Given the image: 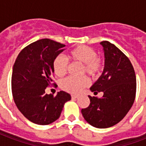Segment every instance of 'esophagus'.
I'll return each instance as SVG.
<instances>
[{"mask_svg":"<svg viewBox=\"0 0 146 146\" xmlns=\"http://www.w3.org/2000/svg\"><path fill=\"white\" fill-rule=\"evenodd\" d=\"M78 97H79V96H76V95H72V96H71L72 99H76V98H78Z\"/></svg>","mask_w":146,"mask_h":146,"instance_id":"1","label":"esophagus"}]
</instances>
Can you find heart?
I'll return each instance as SVG.
<instances>
[{"instance_id": "1", "label": "heart", "mask_w": 146, "mask_h": 146, "mask_svg": "<svg viewBox=\"0 0 146 146\" xmlns=\"http://www.w3.org/2000/svg\"><path fill=\"white\" fill-rule=\"evenodd\" d=\"M69 58L73 62L82 64V73H87L92 78H96L102 73L103 63L97 57L95 49L86 45H80L74 48L68 53ZM53 70L57 76L62 77L67 71V62L60 55L54 58L53 61ZM89 80L86 77H68L60 82V88L72 94H78L89 86Z\"/></svg>"}]
</instances>
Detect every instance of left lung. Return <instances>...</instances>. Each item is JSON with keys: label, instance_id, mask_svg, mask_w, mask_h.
I'll list each match as a JSON object with an SVG mask.
<instances>
[{"label": "left lung", "instance_id": "left-lung-1", "mask_svg": "<svg viewBox=\"0 0 146 146\" xmlns=\"http://www.w3.org/2000/svg\"><path fill=\"white\" fill-rule=\"evenodd\" d=\"M100 44L104 50V70L90 90L104 95L102 98L89 96L90 104L81 112L89 124L104 129L118 123L130 110L136 97V79L131 62L120 49L108 41Z\"/></svg>", "mask_w": 146, "mask_h": 146}]
</instances>
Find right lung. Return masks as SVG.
<instances>
[{
	"mask_svg": "<svg viewBox=\"0 0 146 146\" xmlns=\"http://www.w3.org/2000/svg\"><path fill=\"white\" fill-rule=\"evenodd\" d=\"M65 45L48 38L38 40L20 51L13 65L12 93L17 108L25 117L38 125H48L60 116L64 104L71 99L64 91L57 96L45 93L51 85L53 61Z\"/></svg>",
	"mask_w": 146,
	"mask_h": 146,
	"instance_id": "obj_1",
	"label": "right lung"
}]
</instances>
